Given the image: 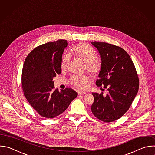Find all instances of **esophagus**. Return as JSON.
Returning <instances> with one entry per match:
<instances>
[{
  "instance_id": "34e87169",
  "label": "esophagus",
  "mask_w": 155,
  "mask_h": 155,
  "mask_svg": "<svg viewBox=\"0 0 155 155\" xmlns=\"http://www.w3.org/2000/svg\"><path fill=\"white\" fill-rule=\"evenodd\" d=\"M78 93V95H83V94H86V92H84V91H79Z\"/></svg>"
}]
</instances>
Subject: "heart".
I'll list each match as a JSON object with an SVG mask.
<instances>
[{
    "mask_svg": "<svg viewBox=\"0 0 155 155\" xmlns=\"http://www.w3.org/2000/svg\"><path fill=\"white\" fill-rule=\"evenodd\" d=\"M73 50L76 56L86 64V68L88 71L93 74H97L99 72L100 64L96 60V56L86 44L83 43H78L74 47ZM70 60L71 55L69 54H64L61 61L62 68L65 69L67 68ZM89 81L90 78L85 75L74 76L71 80V83L80 89H85Z\"/></svg>",
    "mask_w": 155,
    "mask_h": 155,
    "instance_id": "1",
    "label": "heart"
}]
</instances>
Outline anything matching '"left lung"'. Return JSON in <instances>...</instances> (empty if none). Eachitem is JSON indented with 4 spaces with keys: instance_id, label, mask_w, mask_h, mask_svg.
Listing matches in <instances>:
<instances>
[{
    "instance_id": "left-lung-1",
    "label": "left lung",
    "mask_w": 155,
    "mask_h": 155,
    "mask_svg": "<svg viewBox=\"0 0 155 155\" xmlns=\"http://www.w3.org/2000/svg\"><path fill=\"white\" fill-rule=\"evenodd\" d=\"M101 58V67L96 82L108 93H93V115L104 122L121 118L129 108L139 90V78L133 62L122 48L105 42H91ZM102 88V87H101Z\"/></svg>"
}]
</instances>
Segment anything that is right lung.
I'll use <instances>...</instances> for the list:
<instances>
[{"instance_id": "obj_1", "label": "right lung", "mask_w": 155, "mask_h": 155, "mask_svg": "<svg viewBox=\"0 0 155 155\" xmlns=\"http://www.w3.org/2000/svg\"><path fill=\"white\" fill-rule=\"evenodd\" d=\"M68 40L60 39L34 48L26 57L22 71V87L25 96L46 118H54L68 108L78 93L71 88L59 91L53 79L61 73L62 56Z\"/></svg>"}]
</instances>
